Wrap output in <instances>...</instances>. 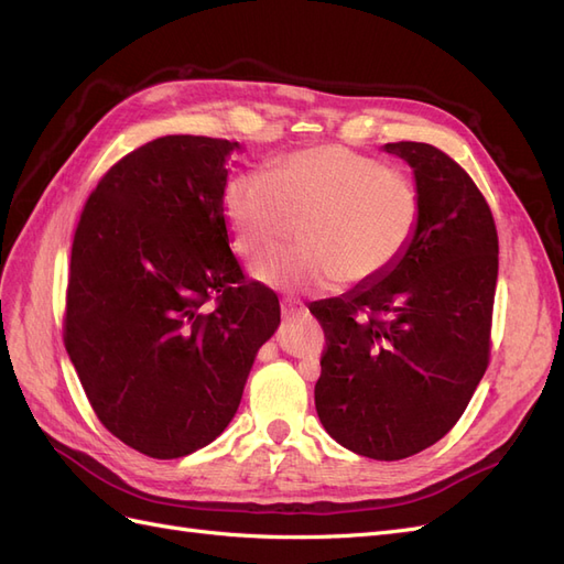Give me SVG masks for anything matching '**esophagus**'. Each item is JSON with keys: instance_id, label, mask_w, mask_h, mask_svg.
<instances>
[{"instance_id": "1", "label": "esophagus", "mask_w": 564, "mask_h": 564, "mask_svg": "<svg viewBox=\"0 0 564 564\" xmlns=\"http://www.w3.org/2000/svg\"><path fill=\"white\" fill-rule=\"evenodd\" d=\"M282 315L284 317H294V315H301L305 308H303V303H299V301H294V299H282Z\"/></svg>"}]
</instances>
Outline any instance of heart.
<instances>
[{
	"instance_id": "obj_1",
	"label": "heart",
	"mask_w": 564,
	"mask_h": 564,
	"mask_svg": "<svg viewBox=\"0 0 564 564\" xmlns=\"http://www.w3.org/2000/svg\"><path fill=\"white\" fill-rule=\"evenodd\" d=\"M224 212L237 253L259 256L303 220L305 245L268 253L253 278L280 292L371 284L400 263L419 232L423 197L402 169L346 145L278 155L268 174L228 181Z\"/></svg>"
}]
</instances>
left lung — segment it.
<instances>
[{"instance_id":"left-lung-1","label":"left lung","mask_w":564,"mask_h":564,"mask_svg":"<svg viewBox=\"0 0 564 564\" xmlns=\"http://www.w3.org/2000/svg\"><path fill=\"white\" fill-rule=\"evenodd\" d=\"M414 169L419 232L371 284L308 308L327 346L317 416L338 445L377 460L445 437L485 377L499 275V235L466 169L429 143H386Z\"/></svg>"}]
</instances>
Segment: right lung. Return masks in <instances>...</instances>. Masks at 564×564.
Returning a JSON list of instances; mask_svg holds the SVG:
<instances>
[{
  "label": "right lung",
  "instance_id": "add662e5",
  "mask_svg": "<svg viewBox=\"0 0 564 564\" xmlns=\"http://www.w3.org/2000/svg\"><path fill=\"white\" fill-rule=\"evenodd\" d=\"M235 141L162 135L100 176L67 270L63 340L98 421L131 449L178 458L232 421L278 294L228 245Z\"/></svg>",
  "mask_w": 564,
  "mask_h": 564
}]
</instances>
